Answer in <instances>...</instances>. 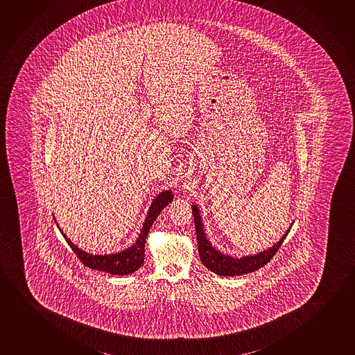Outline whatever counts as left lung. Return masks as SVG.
<instances>
[{"mask_svg": "<svg viewBox=\"0 0 355 355\" xmlns=\"http://www.w3.org/2000/svg\"><path fill=\"white\" fill-rule=\"evenodd\" d=\"M193 209V216H194V223H196V239H198V250L200 255V260L202 265L210 271L216 273L218 276H239V275H245V273L254 272L262 266H265L270 260L272 259L278 249L282 245L286 236L291 231V227L284 236L281 238V241L275 244L272 248H270L265 252L257 254L254 257H244L242 259H234V257H227L222 252H217L215 248L211 245V243L206 239L205 232L202 228L201 223L200 214L196 205L191 206Z\"/></svg>", "mask_w": 355, "mask_h": 355, "instance_id": "1", "label": "left lung"}]
</instances>
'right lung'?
<instances>
[{
  "mask_svg": "<svg viewBox=\"0 0 355 355\" xmlns=\"http://www.w3.org/2000/svg\"><path fill=\"white\" fill-rule=\"evenodd\" d=\"M172 200H173V196L171 191H166L159 194L153 201V205L150 206L148 216L145 218L144 226L141 228L135 244L123 252L112 254V255H90L87 252H83L68 239L66 234H63L62 230L60 231L64 236L68 245L72 248L74 254L83 262V265L98 271L124 276V275L135 272L144 263L145 242H146V236L150 228L153 226L156 217L159 216V212L164 210Z\"/></svg>",
  "mask_w": 355,
  "mask_h": 355,
  "instance_id": "add662e5",
  "label": "right lung"
}]
</instances>
